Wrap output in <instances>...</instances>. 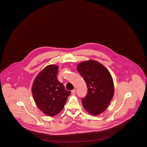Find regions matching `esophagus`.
I'll return each mask as SVG.
<instances>
[{
	"mask_svg": "<svg viewBox=\"0 0 147 147\" xmlns=\"http://www.w3.org/2000/svg\"><path fill=\"white\" fill-rule=\"evenodd\" d=\"M76 93V90L75 89H74V90H73L71 91V94H72V95H75Z\"/></svg>",
	"mask_w": 147,
	"mask_h": 147,
	"instance_id": "obj_1",
	"label": "esophagus"
}]
</instances>
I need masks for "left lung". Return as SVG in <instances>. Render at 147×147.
Segmentation results:
<instances>
[{
  "label": "left lung",
  "instance_id": "obj_1",
  "mask_svg": "<svg viewBox=\"0 0 147 147\" xmlns=\"http://www.w3.org/2000/svg\"><path fill=\"white\" fill-rule=\"evenodd\" d=\"M77 68L88 88L86 96L82 99L84 109L90 115H98L105 111L113 96L112 76L104 65L95 60L80 62Z\"/></svg>",
  "mask_w": 147,
  "mask_h": 147
}]
</instances>
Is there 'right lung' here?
<instances>
[{
  "mask_svg": "<svg viewBox=\"0 0 147 147\" xmlns=\"http://www.w3.org/2000/svg\"><path fill=\"white\" fill-rule=\"evenodd\" d=\"M58 67L51 64L44 68L35 78L32 94L35 104L46 115L53 116L64 108L71 91L65 89L57 79Z\"/></svg>",
  "mask_w": 147,
  "mask_h": 147,
  "instance_id": "add662e5",
  "label": "right lung"
}]
</instances>
